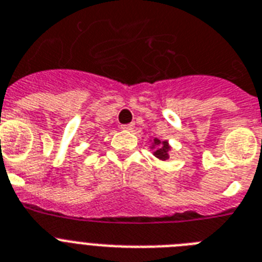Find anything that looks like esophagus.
Segmentation results:
<instances>
[{
    "mask_svg": "<svg viewBox=\"0 0 262 262\" xmlns=\"http://www.w3.org/2000/svg\"><path fill=\"white\" fill-rule=\"evenodd\" d=\"M133 124H126V125H122L121 129H124V130H133Z\"/></svg>",
    "mask_w": 262,
    "mask_h": 262,
    "instance_id": "1",
    "label": "esophagus"
}]
</instances>
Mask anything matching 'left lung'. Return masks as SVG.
<instances>
[{
  "instance_id": "left-lung-1",
  "label": "left lung",
  "mask_w": 262,
  "mask_h": 262,
  "mask_svg": "<svg viewBox=\"0 0 262 262\" xmlns=\"http://www.w3.org/2000/svg\"><path fill=\"white\" fill-rule=\"evenodd\" d=\"M155 145L157 146V148H156V151H155L156 157L160 158V160H166V158L169 157L168 151H169V149H170L168 141L161 142L160 140H158V138H155Z\"/></svg>"
}]
</instances>
